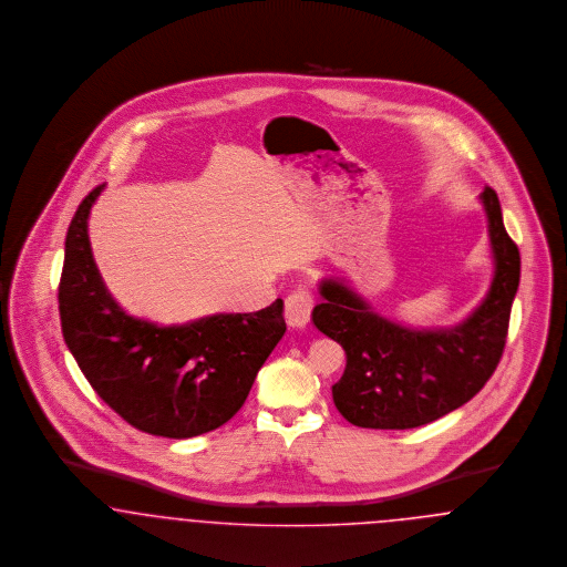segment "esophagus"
<instances>
[{
    "label": "esophagus",
    "mask_w": 567,
    "mask_h": 567,
    "mask_svg": "<svg viewBox=\"0 0 567 567\" xmlns=\"http://www.w3.org/2000/svg\"><path fill=\"white\" fill-rule=\"evenodd\" d=\"M313 296L305 288H298L286 298V320L292 328H302L311 320Z\"/></svg>",
    "instance_id": "esophagus-1"
}]
</instances>
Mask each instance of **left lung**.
Instances as JSON below:
<instances>
[{
  "label": "left lung",
  "instance_id": "left-lung-1",
  "mask_svg": "<svg viewBox=\"0 0 567 567\" xmlns=\"http://www.w3.org/2000/svg\"><path fill=\"white\" fill-rule=\"evenodd\" d=\"M478 198L487 216L492 284L455 326H404L379 313L346 279H321L313 323L346 349V372L332 385V400L349 423L419 427L460 409L489 381L506 346L520 256L504 228L495 190L485 188Z\"/></svg>",
  "mask_w": 567,
  "mask_h": 567
}]
</instances>
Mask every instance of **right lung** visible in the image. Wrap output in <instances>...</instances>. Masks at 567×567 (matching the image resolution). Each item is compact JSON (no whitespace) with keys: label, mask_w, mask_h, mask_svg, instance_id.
<instances>
[{"label":"right lung","mask_w":567,"mask_h":567,"mask_svg":"<svg viewBox=\"0 0 567 567\" xmlns=\"http://www.w3.org/2000/svg\"><path fill=\"white\" fill-rule=\"evenodd\" d=\"M105 186L75 212L59 286L63 339L99 398L133 427L193 439L233 417L286 332L284 300L256 313H214L161 326L133 318L99 272L89 216Z\"/></svg>","instance_id":"obj_1"}]
</instances>
